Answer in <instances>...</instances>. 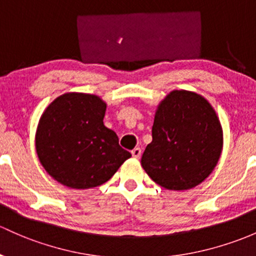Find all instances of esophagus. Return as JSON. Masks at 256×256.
<instances>
[{"label":"esophagus","instance_id":"esophagus-1","mask_svg":"<svg viewBox=\"0 0 256 256\" xmlns=\"http://www.w3.org/2000/svg\"><path fill=\"white\" fill-rule=\"evenodd\" d=\"M132 156L136 158H139L142 156V149L140 148H136V149L132 150Z\"/></svg>","mask_w":256,"mask_h":256}]
</instances>
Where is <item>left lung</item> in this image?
Listing matches in <instances>:
<instances>
[{
  "instance_id": "1",
  "label": "left lung",
  "mask_w": 256,
  "mask_h": 256,
  "mask_svg": "<svg viewBox=\"0 0 256 256\" xmlns=\"http://www.w3.org/2000/svg\"><path fill=\"white\" fill-rule=\"evenodd\" d=\"M222 149L215 110L202 96L174 90L158 106L152 142L142 156L151 180L170 190H186L212 172Z\"/></svg>"
}]
</instances>
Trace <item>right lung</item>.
Returning a JSON list of instances; mask_svg holds the SVG:
<instances>
[{
    "instance_id": "obj_1",
    "label": "right lung",
    "mask_w": 256,
    "mask_h": 256,
    "mask_svg": "<svg viewBox=\"0 0 256 256\" xmlns=\"http://www.w3.org/2000/svg\"><path fill=\"white\" fill-rule=\"evenodd\" d=\"M100 98L68 92L45 110L36 130V152L46 172L74 189L101 186L130 158L118 136L104 126Z\"/></svg>"
}]
</instances>
